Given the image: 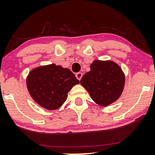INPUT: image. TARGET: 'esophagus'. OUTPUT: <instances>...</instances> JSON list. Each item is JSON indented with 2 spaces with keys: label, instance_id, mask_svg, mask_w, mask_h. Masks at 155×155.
Wrapping results in <instances>:
<instances>
[{
  "label": "esophagus",
  "instance_id": "esophagus-1",
  "mask_svg": "<svg viewBox=\"0 0 155 155\" xmlns=\"http://www.w3.org/2000/svg\"><path fill=\"white\" fill-rule=\"evenodd\" d=\"M82 76H83L82 73H81V72L76 73V77L77 78V79H78V80H80V79H81V77H82Z\"/></svg>",
  "mask_w": 155,
  "mask_h": 155
}]
</instances>
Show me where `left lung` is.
Listing matches in <instances>:
<instances>
[{
	"label": "left lung",
	"mask_w": 155,
	"mask_h": 155,
	"mask_svg": "<svg viewBox=\"0 0 155 155\" xmlns=\"http://www.w3.org/2000/svg\"><path fill=\"white\" fill-rule=\"evenodd\" d=\"M80 83L96 104L106 106L117 101L122 94L124 75L114 62L95 60Z\"/></svg>",
	"instance_id": "left-lung-1"
}]
</instances>
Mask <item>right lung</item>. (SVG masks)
Segmentation results:
<instances>
[{
  "mask_svg": "<svg viewBox=\"0 0 155 155\" xmlns=\"http://www.w3.org/2000/svg\"><path fill=\"white\" fill-rule=\"evenodd\" d=\"M79 81L69 69L55 64L32 70L27 77L28 91L37 104L48 110L60 108L69 90Z\"/></svg>",
  "mask_w": 155,
  "mask_h": 155,
  "instance_id": "add662e5",
  "label": "right lung"
}]
</instances>
